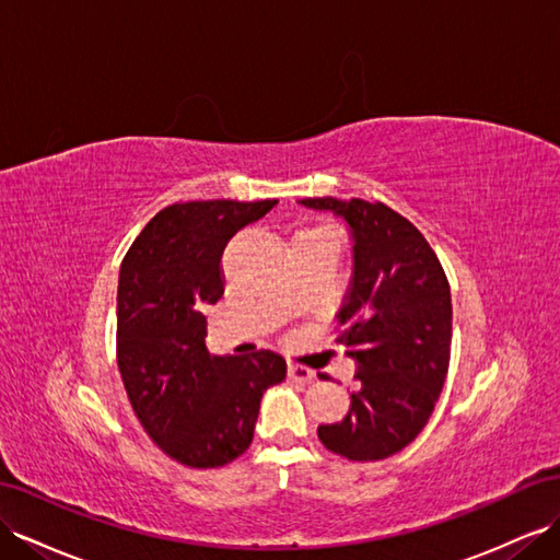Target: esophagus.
Listing matches in <instances>:
<instances>
[{
	"instance_id": "obj_1",
	"label": "esophagus",
	"mask_w": 560,
	"mask_h": 560,
	"mask_svg": "<svg viewBox=\"0 0 560 560\" xmlns=\"http://www.w3.org/2000/svg\"><path fill=\"white\" fill-rule=\"evenodd\" d=\"M287 372H290L292 380H296L301 384H311L315 380V372L304 368V365H290V368H287Z\"/></svg>"
}]
</instances>
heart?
Listing matches in <instances>:
<instances>
[{
    "mask_svg": "<svg viewBox=\"0 0 560 560\" xmlns=\"http://www.w3.org/2000/svg\"><path fill=\"white\" fill-rule=\"evenodd\" d=\"M317 231H327V229H313V231H306V233H317ZM301 235V233H299Z\"/></svg>",
    "mask_w": 560,
    "mask_h": 560,
    "instance_id": "obj_1",
    "label": "heart"
}]
</instances>
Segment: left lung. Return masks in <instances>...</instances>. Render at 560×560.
Instances as JSON below:
<instances>
[{"label": "left lung", "mask_w": 560, "mask_h": 560, "mask_svg": "<svg viewBox=\"0 0 560 560\" xmlns=\"http://www.w3.org/2000/svg\"><path fill=\"white\" fill-rule=\"evenodd\" d=\"M351 240V280L339 306V341L355 362L358 390L320 443L351 462H376L410 445L441 396L452 341V299L443 266L415 225L382 202L308 198Z\"/></svg>", "instance_id": "1"}]
</instances>
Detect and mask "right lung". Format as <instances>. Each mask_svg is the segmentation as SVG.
Segmentation results:
<instances>
[{
    "label": "right lung",
    "instance_id": "add662e5",
    "mask_svg": "<svg viewBox=\"0 0 560 560\" xmlns=\"http://www.w3.org/2000/svg\"><path fill=\"white\" fill-rule=\"evenodd\" d=\"M276 205H172L150 219L119 268L117 365L129 402L150 441L190 468L243 455L266 388L287 374L273 351L209 355L202 315L223 294L225 245Z\"/></svg>",
    "mask_w": 560,
    "mask_h": 560
}]
</instances>
